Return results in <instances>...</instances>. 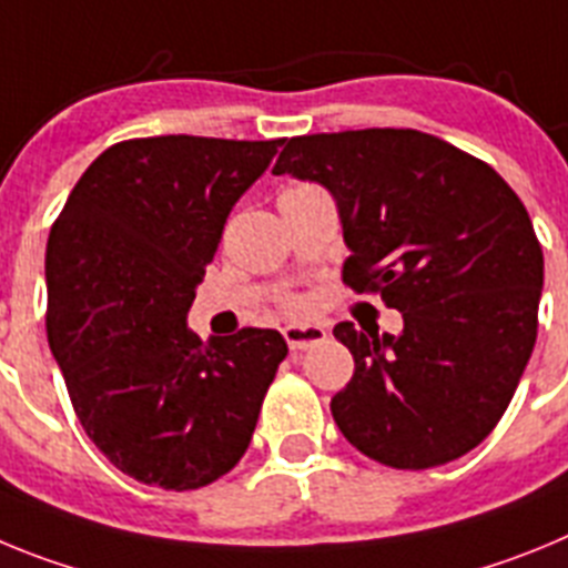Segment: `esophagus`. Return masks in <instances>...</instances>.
<instances>
[{
	"label": "esophagus",
	"mask_w": 568,
	"mask_h": 568,
	"mask_svg": "<svg viewBox=\"0 0 568 568\" xmlns=\"http://www.w3.org/2000/svg\"><path fill=\"white\" fill-rule=\"evenodd\" d=\"M284 341H287L293 353H298V349L324 344L327 341V329L318 327V324H290V327H284Z\"/></svg>",
	"instance_id": "34e87169"
}]
</instances>
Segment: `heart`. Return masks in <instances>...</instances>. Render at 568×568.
<instances>
[{"label": "heart", "mask_w": 568, "mask_h": 568, "mask_svg": "<svg viewBox=\"0 0 568 568\" xmlns=\"http://www.w3.org/2000/svg\"><path fill=\"white\" fill-rule=\"evenodd\" d=\"M290 307H293V310H295V307H298V301H290Z\"/></svg>", "instance_id": "b5f03b06"}]
</instances>
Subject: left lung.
Wrapping results in <instances>:
<instances>
[{
	"instance_id": "obj_1",
	"label": "left lung",
	"mask_w": 568,
	"mask_h": 568,
	"mask_svg": "<svg viewBox=\"0 0 568 568\" xmlns=\"http://www.w3.org/2000/svg\"><path fill=\"white\" fill-rule=\"evenodd\" d=\"M273 173L333 193L344 284L404 315L398 335L333 329L355 358L329 404L344 438L393 469L475 449L538 338L544 250L515 190L438 135L395 128L295 135Z\"/></svg>"
}]
</instances>
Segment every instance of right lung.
<instances>
[{"label":"right lung","mask_w":568,"mask_h":568,"mask_svg":"<svg viewBox=\"0 0 568 568\" xmlns=\"http://www.w3.org/2000/svg\"><path fill=\"white\" fill-rule=\"evenodd\" d=\"M281 144L119 142L84 170L50 230V353L88 438L142 484L187 491L227 475L287 358L275 329L204 344L187 327L230 210Z\"/></svg>","instance_id":"right-lung-1"}]
</instances>
